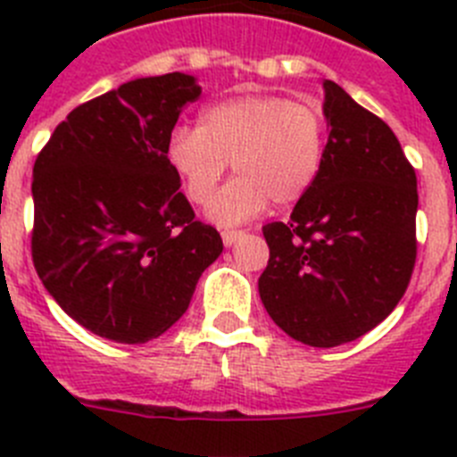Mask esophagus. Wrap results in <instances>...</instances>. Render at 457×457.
<instances>
[{
  "label": "esophagus",
  "instance_id": "obj_1",
  "mask_svg": "<svg viewBox=\"0 0 457 457\" xmlns=\"http://www.w3.org/2000/svg\"><path fill=\"white\" fill-rule=\"evenodd\" d=\"M242 236H245V231H221V240H224L226 247H233Z\"/></svg>",
  "mask_w": 457,
  "mask_h": 457
}]
</instances>
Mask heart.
Here are the masks:
<instances>
[{"label":"heart","instance_id":"1","mask_svg":"<svg viewBox=\"0 0 457 457\" xmlns=\"http://www.w3.org/2000/svg\"><path fill=\"white\" fill-rule=\"evenodd\" d=\"M327 120L313 104L284 96H242L210 104L199 128H176L167 141V162L196 205L217 194L226 164L237 179L210 205L220 224H242L272 201L304 199L322 169Z\"/></svg>","mask_w":457,"mask_h":457}]
</instances>
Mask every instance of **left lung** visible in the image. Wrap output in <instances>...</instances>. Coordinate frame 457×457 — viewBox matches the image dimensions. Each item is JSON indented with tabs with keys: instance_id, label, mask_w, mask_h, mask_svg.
<instances>
[{
	"instance_id": "left-lung-1",
	"label": "left lung",
	"mask_w": 457,
	"mask_h": 457,
	"mask_svg": "<svg viewBox=\"0 0 457 457\" xmlns=\"http://www.w3.org/2000/svg\"><path fill=\"white\" fill-rule=\"evenodd\" d=\"M325 160L288 221L263 226L258 293L295 341L334 348L401 302L417 263V173L394 130L325 79Z\"/></svg>"
}]
</instances>
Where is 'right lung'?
<instances>
[{"instance_id":"1","label":"right lung","mask_w":457,"mask_h":457,"mask_svg":"<svg viewBox=\"0 0 457 457\" xmlns=\"http://www.w3.org/2000/svg\"><path fill=\"white\" fill-rule=\"evenodd\" d=\"M199 96L183 72L132 79L72 109L36 157L34 268L72 320L109 341L167 332L224 249L167 162Z\"/></svg>"}]
</instances>
